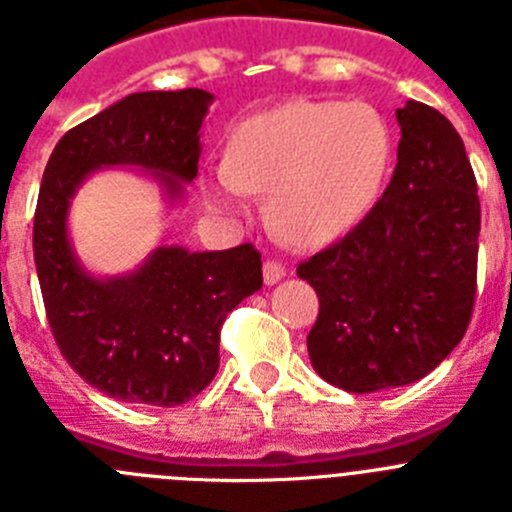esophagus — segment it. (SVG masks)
I'll list each match as a JSON object with an SVG mask.
<instances>
[{
	"mask_svg": "<svg viewBox=\"0 0 512 512\" xmlns=\"http://www.w3.org/2000/svg\"><path fill=\"white\" fill-rule=\"evenodd\" d=\"M283 278H285V267L280 265V262L267 260L265 265H262V280H265V285H275Z\"/></svg>",
	"mask_w": 512,
	"mask_h": 512,
	"instance_id": "obj_1",
	"label": "esophagus"
}]
</instances>
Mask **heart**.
Instances as JSON below:
<instances>
[{"instance_id": "heart-1", "label": "heart", "mask_w": 512, "mask_h": 512, "mask_svg": "<svg viewBox=\"0 0 512 512\" xmlns=\"http://www.w3.org/2000/svg\"><path fill=\"white\" fill-rule=\"evenodd\" d=\"M388 163L390 132L375 109L301 99L239 124L201 191L216 211H239L245 193H267L275 232L319 247L365 219Z\"/></svg>"}]
</instances>
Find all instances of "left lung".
Wrapping results in <instances>:
<instances>
[{
    "label": "left lung",
    "mask_w": 512,
    "mask_h": 512,
    "mask_svg": "<svg viewBox=\"0 0 512 512\" xmlns=\"http://www.w3.org/2000/svg\"><path fill=\"white\" fill-rule=\"evenodd\" d=\"M395 119L398 163L382 199L298 265L319 296L311 365L347 393L421 380L462 342L474 308L480 199L462 137L421 101Z\"/></svg>",
    "instance_id": "obj_1"
}]
</instances>
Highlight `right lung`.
I'll return each instance as SVG.
<instances>
[{"instance_id":"obj_1","label":"right lung","mask_w":512,"mask_h":512,"mask_svg":"<svg viewBox=\"0 0 512 512\" xmlns=\"http://www.w3.org/2000/svg\"><path fill=\"white\" fill-rule=\"evenodd\" d=\"M204 89L142 91L68 130L40 186L32 250L50 329L68 365L109 398L173 408L219 370L227 313L262 288L260 252L158 245L132 273L94 275L68 237V211L96 170L135 168L170 206L199 173Z\"/></svg>"}]
</instances>
